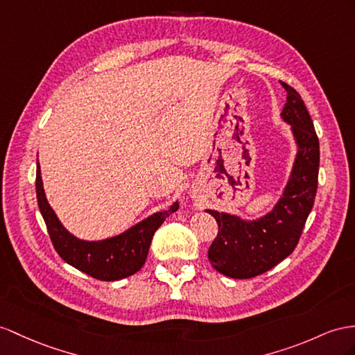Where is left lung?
Here are the masks:
<instances>
[{"label": "left lung", "mask_w": 355, "mask_h": 355, "mask_svg": "<svg viewBox=\"0 0 355 355\" xmlns=\"http://www.w3.org/2000/svg\"><path fill=\"white\" fill-rule=\"evenodd\" d=\"M280 84L286 89V103L280 116L291 125L297 154L279 201L271 211L252 220L205 210L219 225L217 237L208 249V259L217 271L232 279L255 277L289 257L315 201L320 141L302 97L293 87Z\"/></svg>", "instance_id": "1"}]
</instances>
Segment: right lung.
<instances>
[{
	"instance_id": "obj_1",
	"label": "right lung",
	"mask_w": 355,
	"mask_h": 355,
	"mask_svg": "<svg viewBox=\"0 0 355 355\" xmlns=\"http://www.w3.org/2000/svg\"><path fill=\"white\" fill-rule=\"evenodd\" d=\"M35 192H37L40 213L58 255L69 266L105 282L120 280L139 271L147 259L154 232L180 207L178 201H175L168 210L151 214L121 234L105 240L88 241L70 234L52 210L44 195L39 162L37 174H35Z\"/></svg>"
}]
</instances>
